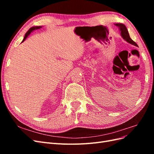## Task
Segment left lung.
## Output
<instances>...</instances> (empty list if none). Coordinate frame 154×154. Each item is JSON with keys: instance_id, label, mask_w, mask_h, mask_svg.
I'll return each mask as SVG.
<instances>
[{"instance_id": "left-lung-1", "label": "left lung", "mask_w": 154, "mask_h": 154, "mask_svg": "<svg viewBox=\"0 0 154 154\" xmlns=\"http://www.w3.org/2000/svg\"><path fill=\"white\" fill-rule=\"evenodd\" d=\"M115 25L117 26L119 28V30L121 31V35H122L123 38L124 40H125L127 42H128L130 44H131L134 45L136 46H137V44L134 41H133L131 38H130L129 33H128V31L127 30V28L126 27V26L124 24H116Z\"/></svg>"}]
</instances>
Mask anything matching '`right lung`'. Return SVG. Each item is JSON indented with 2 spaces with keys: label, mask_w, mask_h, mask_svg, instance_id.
<instances>
[{
  "label": "right lung",
  "mask_w": 154,
  "mask_h": 154,
  "mask_svg": "<svg viewBox=\"0 0 154 154\" xmlns=\"http://www.w3.org/2000/svg\"><path fill=\"white\" fill-rule=\"evenodd\" d=\"M41 27H40V26H36V27H31V28L28 30V31H27V32H26V35H25V36H24V39H23L22 42H24V41L27 38V37L29 36V35L31 33V32L32 31H34V30H35V29H40V28H41Z\"/></svg>",
  "instance_id": "1"
}]
</instances>
